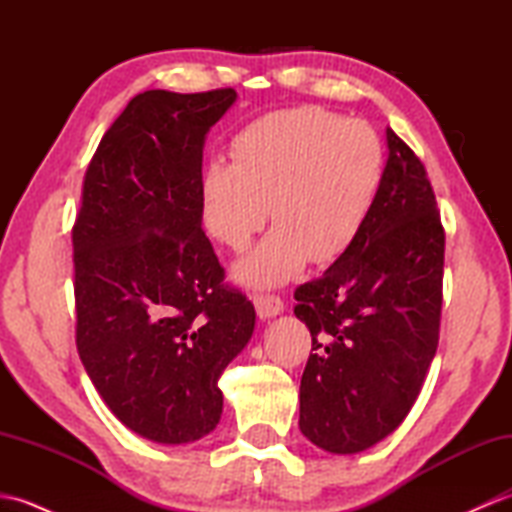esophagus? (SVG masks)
I'll return each mask as SVG.
<instances>
[{
	"instance_id": "esophagus-1",
	"label": "esophagus",
	"mask_w": 512,
	"mask_h": 512,
	"mask_svg": "<svg viewBox=\"0 0 512 512\" xmlns=\"http://www.w3.org/2000/svg\"><path fill=\"white\" fill-rule=\"evenodd\" d=\"M255 310L259 319H273L277 314L284 312V301L275 295H255Z\"/></svg>"
}]
</instances>
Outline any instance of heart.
<instances>
[{
	"label": "heart",
	"instance_id": "obj_1",
	"mask_svg": "<svg viewBox=\"0 0 512 512\" xmlns=\"http://www.w3.org/2000/svg\"><path fill=\"white\" fill-rule=\"evenodd\" d=\"M233 165L204 167L202 217L226 248L244 250L270 217L277 224L235 264L250 288L286 284L308 264H330L352 246L383 178V147L363 121L317 105L248 123L231 143Z\"/></svg>",
	"mask_w": 512,
	"mask_h": 512
}]
</instances>
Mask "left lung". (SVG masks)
I'll use <instances>...</instances> for the list:
<instances>
[{
  "instance_id": "left-lung-1",
  "label": "left lung",
  "mask_w": 512,
  "mask_h": 512,
  "mask_svg": "<svg viewBox=\"0 0 512 512\" xmlns=\"http://www.w3.org/2000/svg\"><path fill=\"white\" fill-rule=\"evenodd\" d=\"M387 165L352 246L295 290L312 336L299 429L350 455L407 418L438 350L444 228L420 158L387 127Z\"/></svg>"
}]
</instances>
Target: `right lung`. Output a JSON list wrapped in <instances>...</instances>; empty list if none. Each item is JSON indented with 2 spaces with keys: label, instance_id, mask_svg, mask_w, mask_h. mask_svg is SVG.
Wrapping results in <instances>:
<instances>
[{
  "label": "right lung",
  "instance_id": "add662e5",
  "mask_svg": "<svg viewBox=\"0 0 512 512\" xmlns=\"http://www.w3.org/2000/svg\"><path fill=\"white\" fill-rule=\"evenodd\" d=\"M235 99L134 96L85 171L72 228L76 350L114 416L160 444L217 427V380L255 330L202 231L204 140Z\"/></svg>",
  "mask_w": 512,
  "mask_h": 512
}]
</instances>
